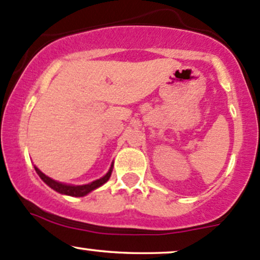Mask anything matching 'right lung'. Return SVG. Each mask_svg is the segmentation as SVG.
<instances>
[{
    "label": "right lung",
    "instance_id": "1",
    "mask_svg": "<svg viewBox=\"0 0 260 260\" xmlns=\"http://www.w3.org/2000/svg\"><path fill=\"white\" fill-rule=\"evenodd\" d=\"M34 169H36V172L39 175V178H41L42 180L48 185V186L51 187V189H53V190H55L56 192L62 193V195L74 196V198H82V196H86L87 193H90L91 191L99 189V187L102 186V185H104L105 182L108 181V179H110L111 174H112L113 162H112V164H111L110 170H108V172L105 174V175L102 176V178H100V179H98V180H95V181L88 182V184H85V185H73V184H65V182L56 181V180H54V179L49 178V176L45 175L44 173H42L41 170H39L38 168L36 167V165H34Z\"/></svg>",
    "mask_w": 260,
    "mask_h": 260
}]
</instances>
